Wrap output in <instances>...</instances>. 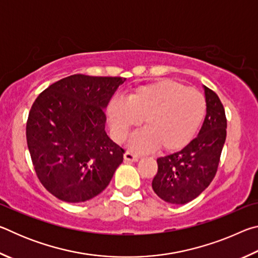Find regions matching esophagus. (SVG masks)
Segmentation results:
<instances>
[{
    "mask_svg": "<svg viewBox=\"0 0 258 258\" xmlns=\"http://www.w3.org/2000/svg\"><path fill=\"white\" fill-rule=\"evenodd\" d=\"M139 158H140V157L138 155H134L130 151L125 152V154H124V160L125 161H138Z\"/></svg>",
    "mask_w": 258,
    "mask_h": 258,
    "instance_id": "34e87169",
    "label": "esophagus"
}]
</instances>
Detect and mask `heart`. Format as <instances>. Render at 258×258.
Masks as SVG:
<instances>
[{
  "instance_id": "b5f03b06",
  "label": "heart",
  "mask_w": 258,
  "mask_h": 258,
  "mask_svg": "<svg viewBox=\"0 0 258 258\" xmlns=\"http://www.w3.org/2000/svg\"><path fill=\"white\" fill-rule=\"evenodd\" d=\"M205 113L204 95L172 80L135 87L126 100L113 97L106 108L111 135L118 142L143 118L146 128L130 140V147L138 151L159 146L165 151L183 149L195 139Z\"/></svg>"
}]
</instances>
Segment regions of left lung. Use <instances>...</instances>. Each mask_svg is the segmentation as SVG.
I'll list each match as a JSON object with an SVG mask.
<instances>
[{"label": "left lung", "instance_id": "1", "mask_svg": "<svg viewBox=\"0 0 258 258\" xmlns=\"http://www.w3.org/2000/svg\"><path fill=\"white\" fill-rule=\"evenodd\" d=\"M206 117L197 138L182 150L157 159L152 189L164 202L184 205L197 198L215 176L226 138L225 111L217 94L204 85Z\"/></svg>", "mask_w": 258, "mask_h": 258}]
</instances>
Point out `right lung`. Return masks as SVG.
Listing matches in <instances>:
<instances>
[{
	"label": "right lung",
	"mask_w": 258,
	"mask_h": 258,
	"mask_svg": "<svg viewBox=\"0 0 258 258\" xmlns=\"http://www.w3.org/2000/svg\"><path fill=\"white\" fill-rule=\"evenodd\" d=\"M121 77L72 75L38 95L26 137L38 180L62 202L83 203L106 189L124 150L106 133L104 109Z\"/></svg>",
	"instance_id": "obj_1"
}]
</instances>
